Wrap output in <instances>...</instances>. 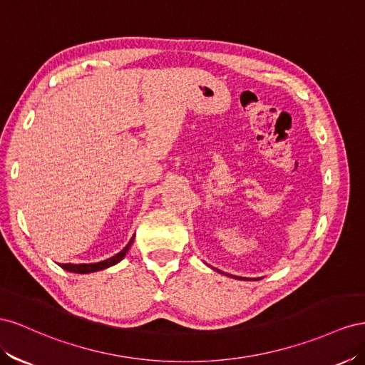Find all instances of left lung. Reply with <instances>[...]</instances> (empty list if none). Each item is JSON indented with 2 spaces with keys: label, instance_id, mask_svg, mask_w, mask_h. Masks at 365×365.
<instances>
[{
  "label": "left lung",
  "instance_id": "obj_1",
  "mask_svg": "<svg viewBox=\"0 0 365 365\" xmlns=\"http://www.w3.org/2000/svg\"><path fill=\"white\" fill-rule=\"evenodd\" d=\"M218 272H220V270H218ZM220 274H223V272H220ZM225 275H227V277H232V278H235V279H245V281H249V278H245V277H235V275H229V274H225ZM255 279H258V278H255Z\"/></svg>",
  "mask_w": 365,
  "mask_h": 365
}]
</instances>
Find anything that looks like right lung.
Wrapping results in <instances>:
<instances>
[{
	"instance_id": "add662e5",
	"label": "right lung",
	"mask_w": 365,
	"mask_h": 365,
	"mask_svg": "<svg viewBox=\"0 0 365 365\" xmlns=\"http://www.w3.org/2000/svg\"><path fill=\"white\" fill-rule=\"evenodd\" d=\"M133 240H134V235H133V238L130 240V243L125 246L120 252H118L116 255H113L111 258H107V259H103V262H99V263H82V264H71V263H58L62 269H66V270H68V272H75V274H91V272H98V270H103V269H107V267H110V266H114V264H118L120 259L127 255V252H128V249H130V246H131V243H133Z\"/></svg>"
}]
</instances>
